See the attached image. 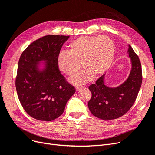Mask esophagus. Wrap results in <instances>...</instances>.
<instances>
[{
  "label": "esophagus",
  "mask_w": 155,
  "mask_h": 155,
  "mask_svg": "<svg viewBox=\"0 0 155 155\" xmlns=\"http://www.w3.org/2000/svg\"><path fill=\"white\" fill-rule=\"evenodd\" d=\"M83 87H76V91L77 92H78L79 90H80V89H81Z\"/></svg>",
  "instance_id": "esophagus-1"
}]
</instances>
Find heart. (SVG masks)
<instances>
[{"mask_svg": "<svg viewBox=\"0 0 155 155\" xmlns=\"http://www.w3.org/2000/svg\"><path fill=\"white\" fill-rule=\"evenodd\" d=\"M68 51L59 54V68L64 74L73 77L82 67L84 71L74 78L72 82L83 84L109 70L113 62L115 49L113 41L107 35L81 36L68 45Z\"/></svg>", "mask_w": 155, "mask_h": 155, "instance_id": "b5f03b06", "label": "heart"}]
</instances>
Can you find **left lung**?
Segmentation results:
<instances>
[{
    "mask_svg": "<svg viewBox=\"0 0 155 155\" xmlns=\"http://www.w3.org/2000/svg\"><path fill=\"white\" fill-rule=\"evenodd\" d=\"M127 53L130 58L131 69L127 79L119 86L109 87L105 84L104 74L88 87L92 93L88 102L91 113L101 120L118 118L127 112L137 99L142 83L141 63L129 45Z\"/></svg>",
    "mask_w": 155,
    "mask_h": 155,
    "instance_id": "obj_1",
    "label": "left lung"
}]
</instances>
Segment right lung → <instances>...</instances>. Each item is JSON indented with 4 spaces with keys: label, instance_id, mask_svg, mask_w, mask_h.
Segmentation results:
<instances>
[{
    "label": "right lung",
    "instance_id": "1",
    "mask_svg": "<svg viewBox=\"0 0 155 155\" xmlns=\"http://www.w3.org/2000/svg\"><path fill=\"white\" fill-rule=\"evenodd\" d=\"M69 37L44 36L33 42L21 55L16 90L23 109L34 119L51 121L58 118L76 92L61 74L58 64L60 50Z\"/></svg>",
    "mask_w": 155,
    "mask_h": 155
}]
</instances>
